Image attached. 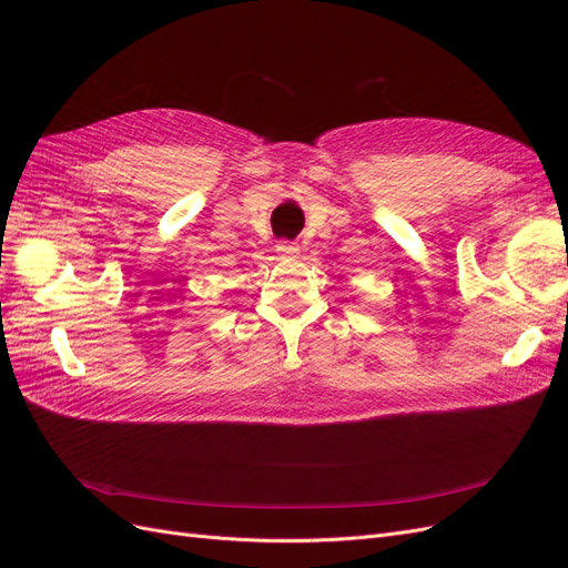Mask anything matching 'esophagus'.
<instances>
[{"instance_id": "obj_1", "label": "esophagus", "mask_w": 568, "mask_h": 568, "mask_svg": "<svg viewBox=\"0 0 568 568\" xmlns=\"http://www.w3.org/2000/svg\"><path fill=\"white\" fill-rule=\"evenodd\" d=\"M277 253H280L282 257H298L301 246H298L296 242H280V244H277Z\"/></svg>"}]
</instances>
